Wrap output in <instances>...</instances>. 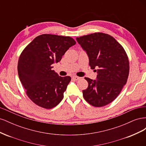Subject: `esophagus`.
I'll return each mask as SVG.
<instances>
[{"mask_svg":"<svg viewBox=\"0 0 146 146\" xmlns=\"http://www.w3.org/2000/svg\"><path fill=\"white\" fill-rule=\"evenodd\" d=\"M72 80H75V81H77V80H79V79L80 78V77H77V76H74V77H72Z\"/></svg>","mask_w":146,"mask_h":146,"instance_id":"34e87169","label":"esophagus"}]
</instances>
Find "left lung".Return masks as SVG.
<instances>
[{
    "label": "left lung",
    "mask_w": 146,
    "mask_h": 146,
    "mask_svg": "<svg viewBox=\"0 0 146 146\" xmlns=\"http://www.w3.org/2000/svg\"><path fill=\"white\" fill-rule=\"evenodd\" d=\"M76 39L89 57L91 68H98L97 80L85 78L88 86L82 91L83 98L95 107H104L117 98L126 84L129 58L124 48L110 35L98 32Z\"/></svg>",
    "instance_id": "obj_1"
}]
</instances>
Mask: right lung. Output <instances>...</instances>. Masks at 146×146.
<instances>
[{
	"instance_id": "1",
	"label": "right lung",
	"mask_w": 146,
	"mask_h": 146,
	"mask_svg": "<svg viewBox=\"0 0 146 146\" xmlns=\"http://www.w3.org/2000/svg\"><path fill=\"white\" fill-rule=\"evenodd\" d=\"M76 44L69 36L43 34L22 52L17 64L19 77L26 94L39 107L51 109L63 99L71 78L59 76L52 66Z\"/></svg>"
}]
</instances>
